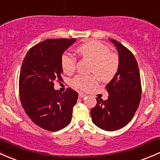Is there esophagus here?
Instances as JSON below:
<instances>
[{
    "label": "esophagus",
    "mask_w": 160,
    "mask_h": 160,
    "mask_svg": "<svg viewBox=\"0 0 160 160\" xmlns=\"http://www.w3.org/2000/svg\"><path fill=\"white\" fill-rule=\"evenodd\" d=\"M85 96H86V95H85V94H84V93H82V92H80V93L78 94V97H79V98H85Z\"/></svg>",
    "instance_id": "34e87169"
}]
</instances>
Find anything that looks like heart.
<instances>
[{
  "instance_id": "b5f03b06",
  "label": "heart",
  "mask_w": 160,
  "mask_h": 160,
  "mask_svg": "<svg viewBox=\"0 0 160 160\" xmlns=\"http://www.w3.org/2000/svg\"><path fill=\"white\" fill-rule=\"evenodd\" d=\"M78 53L92 62L90 72L96 75H77L72 80L74 87L81 90H87L95 86L98 77L102 81H109L116 75L119 65L117 55L110 52L109 48L97 41L87 42L77 49ZM76 59L69 54H64L62 57V67L66 74L75 72Z\"/></svg>"
}]
</instances>
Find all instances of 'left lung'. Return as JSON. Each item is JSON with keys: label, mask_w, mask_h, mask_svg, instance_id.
Wrapping results in <instances>:
<instances>
[{"label": "left lung", "mask_w": 160, "mask_h": 160, "mask_svg": "<svg viewBox=\"0 0 160 160\" xmlns=\"http://www.w3.org/2000/svg\"><path fill=\"white\" fill-rule=\"evenodd\" d=\"M119 65L116 75L107 84V100L96 98L97 104L91 109L92 122L105 131H116L131 121L141 98V80L134 55L116 40Z\"/></svg>", "instance_id": "1"}]
</instances>
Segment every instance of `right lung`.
I'll return each instance as SVG.
<instances>
[{
    "mask_svg": "<svg viewBox=\"0 0 160 160\" xmlns=\"http://www.w3.org/2000/svg\"><path fill=\"white\" fill-rule=\"evenodd\" d=\"M75 41V38L43 41L28 52L21 65L19 78L21 105L33 122L48 131L63 129L72 121L78 92L70 88L63 93L59 92L54 88V82L62 81V55Z\"/></svg>",
    "mask_w": 160,
    "mask_h": 160,
    "instance_id": "right-lung-1",
    "label": "right lung"
}]
</instances>
